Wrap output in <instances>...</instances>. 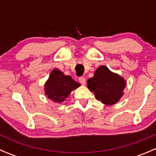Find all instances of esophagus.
<instances>
[{
  "mask_svg": "<svg viewBox=\"0 0 156 156\" xmlns=\"http://www.w3.org/2000/svg\"><path fill=\"white\" fill-rule=\"evenodd\" d=\"M79 81L82 85H85L86 84V79L83 77H80V78H79Z\"/></svg>",
  "mask_w": 156,
  "mask_h": 156,
  "instance_id": "esophagus-1",
  "label": "esophagus"
}]
</instances>
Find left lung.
<instances>
[{
    "instance_id": "8db88e82",
    "label": "left lung",
    "mask_w": 156,
    "mask_h": 156,
    "mask_svg": "<svg viewBox=\"0 0 156 156\" xmlns=\"http://www.w3.org/2000/svg\"><path fill=\"white\" fill-rule=\"evenodd\" d=\"M126 81L105 66H100L94 76L87 80V87L94 92L98 101L107 105H114L124 94Z\"/></svg>"
}]
</instances>
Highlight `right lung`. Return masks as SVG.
Masks as SVG:
<instances>
[{
	"label": "right lung",
	"instance_id": "1",
	"mask_svg": "<svg viewBox=\"0 0 156 156\" xmlns=\"http://www.w3.org/2000/svg\"><path fill=\"white\" fill-rule=\"evenodd\" d=\"M44 93L49 99L55 103H61L69 96L71 92L80 84L69 76H65L64 73L57 68L52 70L49 78L44 83Z\"/></svg>",
	"mask_w": 156,
	"mask_h": 156
}]
</instances>
